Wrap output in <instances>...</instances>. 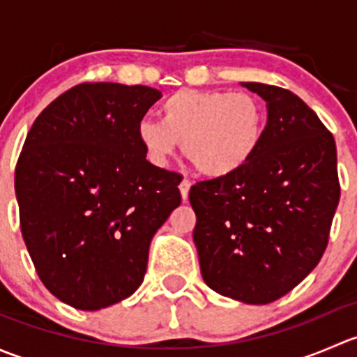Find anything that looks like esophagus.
<instances>
[{"label":"esophagus","mask_w":357,"mask_h":357,"mask_svg":"<svg viewBox=\"0 0 357 357\" xmlns=\"http://www.w3.org/2000/svg\"><path fill=\"white\" fill-rule=\"evenodd\" d=\"M190 186H192V181L190 179H183L181 183H179V192H181V199L183 200H188V192H190Z\"/></svg>","instance_id":"1"}]
</instances>
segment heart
<instances>
[{"instance_id":"obj_1","label":"heart","mask_w":357,"mask_h":357,"mask_svg":"<svg viewBox=\"0 0 357 357\" xmlns=\"http://www.w3.org/2000/svg\"><path fill=\"white\" fill-rule=\"evenodd\" d=\"M162 122L142 119L136 136L146 158L164 167L181 143L202 174L219 178L245 167L266 135L268 114L248 93L181 89L160 107Z\"/></svg>"}]
</instances>
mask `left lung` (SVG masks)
Instances as JSON below:
<instances>
[{"mask_svg": "<svg viewBox=\"0 0 357 357\" xmlns=\"http://www.w3.org/2000/svg\"><path fill=\"white\" fill-rule=\"evenodd\" d=\"M268 103L266 135L240 171L190 188L204 282L247 304L289 294L328 245L340 183L333 135L278 86L242 82Z\"/></svg>", "mask_w": 357, "mask_h": 357, "instance_id": "8db88e82", "label": "left lung"}]
</instances>
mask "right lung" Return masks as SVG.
Segmentation results:
<instances>
[{
  "instance_id": "right-lung-1",
  "label": "right lung",
  "mask_w": 357,
  "mask_h": 357,
  "mask_svg": "<svg viewBox=\"0 0 357 357\" xmlns=\"http://www.w3.org/2000/svg\"><path fill=\"white\" fill-rule=\"evenodd\" d=\"M160 96L82 82L27 132L15 167L20 231L43 285L72 307H109L138 289L153 235L181 204V176L150 164L136 136Z\"/></svg>"
}]
</instances>
